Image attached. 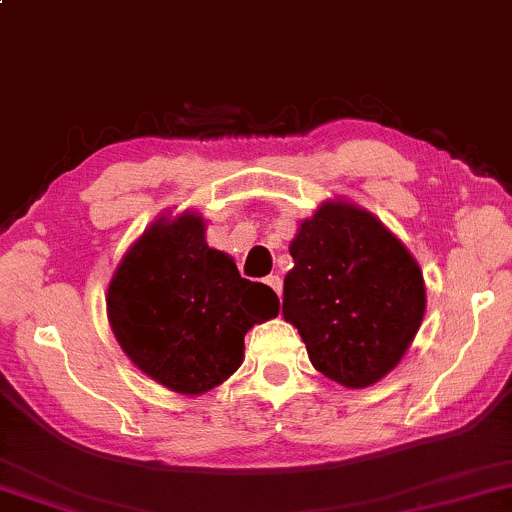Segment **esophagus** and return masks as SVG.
<instances>
[{"label": "esophagus", "mask_w": 512, "mask_h": 512, "mask_svg": "<svg viewBox=\"0 0 512 512\" xmlns=\"http://www.w3.org/2000/svg\"><path fill=\"white\" fill-rule=\"evenodd\" d=\"M267 285H269V288L276 290L278 297L283 295V281H281V276H267Z\"/></svg>", "instance_id": "obj_1"}]
</instances>
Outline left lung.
Wrapping results in <instances>:
<instances>
[{"instance_id":"8db88e82","label":"left lung","mask_w":512,"mask_h":512,"mask_svg":"<svg viewBox=\"0 0 512 512\" xmlns=\"http://www.w3.org/2000/svg\"><path fill=\"white\" fill-rule=\"evenodd\" d=\"M283 316L313 367L346 388L386 377L419 332L426 285L410 250L367 210L325 201L290 243Z\"/></svg>"}]
</instances>
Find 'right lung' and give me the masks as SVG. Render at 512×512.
<instances>
[{
  "label": "right lung",
  "instance_id": "right-lung-1",
  "mask_svg": "<svg viewBox=\"0 0 512 512\" xmlns=\"http://www.w3.org/2000/svg\"><path fill=\"white\" fill-rule=\"evenodd\" d=\"M276 292L241 278L208 248L199 213L159 217L131 245L107 288V318L133 365L182 395H201L243 363V337L278 316Z\"/></svg>",
  "mask_w": 512,
  "mask_h": 512
}]
</instances>
